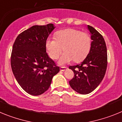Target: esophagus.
<instances>
[{"mask_svg": "<svg viewBox=\"0 0 122 122\" xmlns=\"http://www.w3.org/2000/svg\"><path fill=\"white\" fill-rule=\"evenodd\" d=\"M60 71H64L65 70H66V67H65V66H62V67H60Z\"/></svg>", "mask_w": 122, "mask_h": 122, "instance_id": "34e87169", "label": "esophagus"}]
</instances>
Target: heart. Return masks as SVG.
I'll list each match as a JSON object with an SVG mask.
<instances>
[{
	"instance_id": "1",
	"label": "heart",
	"mask_w": 122,
	"mask_h": 122,
	"mask_svg": "<svg viewBox=\"0 0 122 122\" xmlns=\"http://www.w3.org/2000/svg\"><path fill=\"white\" fill-rule=\"evenodd\" d=\"M46 48L49 56L53 60L59 57V63L65 65L73 60L82 61L88 55L91 48V38L88 33L74 29H67L56 33V38L49 37L46 41Z\"/></svg>"
}]
</instances>
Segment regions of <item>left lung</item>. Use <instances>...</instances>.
<instances>
[{
	"mask_svg": "<svg viewBox=\"0 0 122 122\" xmlns=\"http://www.w3.org/2000/svg\"><path fill=\"white\" fill-rule=\"evenodd\" d=\"M91 33V48L89 54L81 64L70 66L74 77L69 81L77 93H90L98 86L105 75L107 65V48L103 36L93 27L88 25Z\"/></svg>",
	"mask_w": 122,
	"mask_h": 122,
	"instance_id": "left-lung-1",
	"label": "left lung"
}]
</instances>
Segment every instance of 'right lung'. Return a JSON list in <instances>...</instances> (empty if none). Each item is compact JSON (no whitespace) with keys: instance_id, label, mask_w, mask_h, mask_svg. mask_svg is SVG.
<instances>
[{"instance_id":"obj_1","label":"right lung","mask_w":122,"mask_h":122,"mask_svg":"<svg viewBox=\"0 0 122 122\" xmlns=\"http://www.w3.org/2000/svg\"><path fill=\"white\" fill-rule=\"evenodd\" d=\"M52 24L33 25L18 35L11 54V66L20 86L29 94L41 95L50 87L60 68L46 52L45 44Z\"/></svg>"}]
</instances>
